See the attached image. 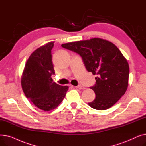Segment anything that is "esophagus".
I'll return each mask as SVG.
<instances>
[{
  "mask_svg": "<svg viewBox=\"0 0 146 146\" xmlns=\"http://www.w3.org/2000/svg\"><path fill=\"white\" fill-rule=\"evenodd\" d=\"M75 88H78V89H85V87L82 86V85H78V86H75Z\"/></svg>",
  "mask_w": 146,
  "mask_h": 146,
  "instance_id": "1",
  "label": "esophagus"
}]
</instances>
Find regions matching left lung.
Here are the masks:
<instances>
[{
    "instance_id": "1",
    "label": "left lung",
    "mask_w": 146,
    "mask_h": 146,
    "mask_svg": "<svg viewBox=\"0 0 146 146\" xmlns=\"http://www.w3.org/2000/svg\"><path fill=\"white\" fill-rule=\"evenodd\" d=\"M62 47L82 57L87 70L96 75V83L90 88L96 94L88 103L97 110H105L124 95L128 85L129 65L117 46L99 38L66 43Z\"/></svg>"
}]
</instances>
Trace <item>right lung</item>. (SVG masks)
<instances>
[{"instance_id": "right-lung-1", "label": "right lung", "mask_w": 146, "mask_h": 146, "mask_svg": "<svg viewBox=\"0 0 146 146\" xmlns=\"http://www.w3.org/2000/svg\"><path fill=\"white\" fill-rule=\"evenodd\" d=\"M50 42L35 50L28 59L23 71L21 85L26 97L38 108L49 111L56 108L64 98L68 86L53 82L54 74Z\"/></svg>"}]
</instances>
